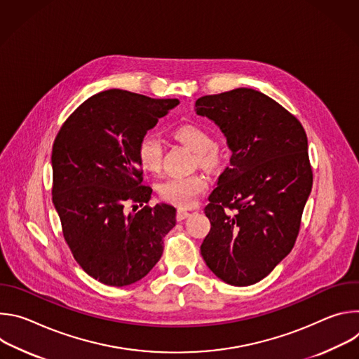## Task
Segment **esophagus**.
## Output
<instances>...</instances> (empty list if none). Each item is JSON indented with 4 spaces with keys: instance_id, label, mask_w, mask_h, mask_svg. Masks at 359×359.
I'll use <instances>...</instances> for the list:
<instances>
[{
    "instance_id": "obj_1",
    "label": "esophagus",
    "mask_w": 359,
    "mask_h": 359,
    "mask_svg": "<svg viewBox=\"0 0 359 359\" xmlns=\"http://www.w3.org/2000/svg\"><path fill=\"white\" fill-rule=\"evenodd\" d=\"M189 216H190V212H187V210H183V209H179V210H177V213H176V219H177L179 222H182V220L187 219Z\"/></svg>"
}]
</instances>
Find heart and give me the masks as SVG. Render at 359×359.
I'll list each match as a JSON object with an SVG mask.
<instances>
[{
  "label": "heart",
  "instance_id": "obj_1",
  "mask_svg": "<svg viewBox=\"0 0 359 359\" xmlns=\"http://www.w3.org/2000/svg\"><path fill=\"white\" fill-rule=\"evenodd\" d=\"M175 137L196 151L198 163L203 168L215 169L223 161L222 149L215 144L213 136L204 126L189 122L177 126L173 132ZM139 165L151 173H158L163 162V143L155 133L143 135L136 147ZM208 179L203 175H191L186 177L168 179L159 184L158 191L163 201L180 209H189L197 198L208 190Z\"/></svg>",
  "mask_w": 359,
  "mask_h": 359
}]
</instances>
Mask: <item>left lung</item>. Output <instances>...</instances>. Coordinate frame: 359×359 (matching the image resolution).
Instances as JSON below:
<instances>
[{
	"label": "left lung",
	"mask_w": 359,
	"mask_h": 359,
	"mask_svg": "<svg viewBox=\"0 0 359 359\" xmlns=\"http://www.w3.org/2000/svg\"><path fill=\"white\" fill-rule=\"evenodd\" d=\"M197 115L215 121L231 150L204 213L212 229L200 251L224 283H259L292 250L313 187L299 121L250 88L201 96Z\"/></svg>",
	"instance_id": "obj_1"
}]
</instances>
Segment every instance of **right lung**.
I'll return each instance as SVG.
<instances>
[{"label":"right lung","mask_w":359,"mask_h":359,"mask_svg":"<svg viewBox=\"0 0 359 359\" xmlns=\"http://www.w3.org/2000/svg\"><path fill=\"white\" fill-rule=\"evenodd\" d=\"M176 105L179 99L99 92L69 115L54 140L53 201L62 234L76 263L102 284L142 280L176 224L173 206L147 204L151 189L142 184L136 155L139 139ZM128 202L142 209L128 215Z\"/></svg>","instance_id":"obj_1"}]
</instances>
